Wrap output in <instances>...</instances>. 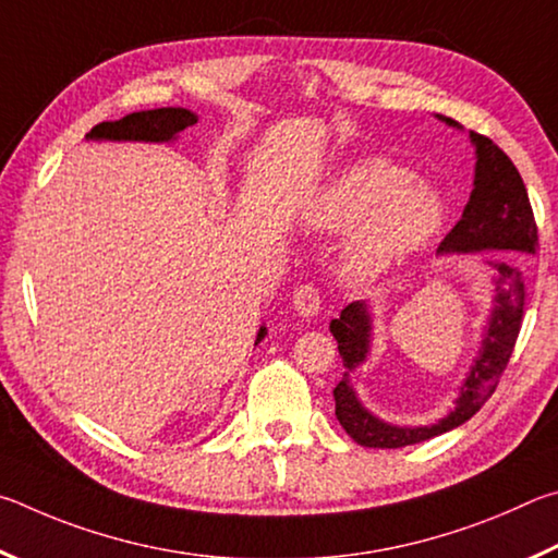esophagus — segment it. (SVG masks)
<instances>
[{
    "instance_id": "obj_1",
    "label": "esophagus",
    "mask_w": 558,
    "mask_h": 558,
    "mask_svg": "<svg viewBox=\"0 0 558 558\" xmlns=\"http://www.w3.org/2000/svg\"><path fill=\"white\" fill-rule=\"evenodd\" d=\"M318 308H320V296L316 287L304 284L294 291V311L301 318L316 316Z\"/></svg>"
}]
</instances>
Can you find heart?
I'll list each match as a JSON object with an SVG mask.
<instances>
[{"label":"heart","instance_id":"heart-1","mask_svg":"<svg viewBox=\"0 0 558 558\" xmlns=\"http://www.w3.org/2000/svg\"><path fill=\"white\" fill-rule=\"evenodd\" d=\"M308 220L328 232L359 228L340 254V277L350 287H369L434 238L444 222V201L402 166L365 159L314 195Z\"/></svg>","mask_w":558,"mask_h":558}]
</instances>
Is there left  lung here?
<instances>
[{
  "label": "left lung",
  "mask_w": 558,
  "mask_h": 558,
  "mask_svg": "<svg viewBox=\"0 0 558 558\" xmlns=\"http://www.w3.org/2000/svg\"><path fill=\"white\" fill-rule=\"evenodd\" d=\"M448 126L461 130L451 117L436 114ZM475 146V175L473 191L468 198L461 220L438 244V257L446 254H481L485 250L534 254L539 247L536 222L520 171L514 169L500 146L483 134L471 132ZM495 271L493 277V308L483 330L481 350L458 392L456 407L446 416L426 426H397L375 416L360 402L353 387L355 369L365 363L373 348V306L365 301H353L340 318L330 320V333L338 340V353L343 357L348 373L333 389L336 416L340 426L355 444L365 448H404L441 436L451 428L465 424L490 399L497 383L520 336L524 318V279L522 271L510 262H487Z\"/></svg>",
  "instance_id": "left-lung-1"
}]
</instances>
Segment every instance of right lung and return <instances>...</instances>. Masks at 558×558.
<instances>
[{"instance_id":"add662e5","label":"right lung","mask_w":558,"mask_h":558,"mask_svg":"<svg viewBox=\"0 0 558 558\" xmlns=\"http://www.w3.org/2000/svg\"><path fill=\"white\" fill-rule=\"evenodd\" d=\"M198 122V114L185 110V107H159V110H142L122 117L114 122H100L85 134L90 142H151L163 144L179 140V134L185 126H193ZM267 328L259 326L257 340L254 345L264 340Z\"/></svg>"}]
</instances>
